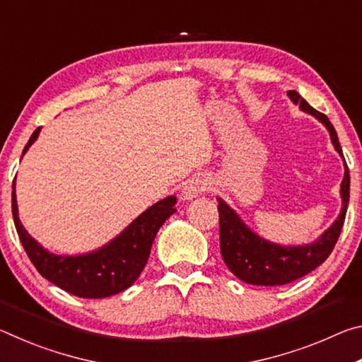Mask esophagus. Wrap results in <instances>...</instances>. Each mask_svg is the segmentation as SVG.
<instances>
[{
	"label": "esophagus",
	"mask_w": 362,
	"mask_h": 362,
	"mask_svg": "<svg viewBox=\"0 0 362 362\" xmlns=\"http://www.w3.org/2000/svg\"><path fill=\"white\" fill-rule=\"evenodd\" d=\"M206 189L204 182L199 179H192L188 180L182 188V198L183 199H193L196 196L201 194Z\"/></svg>",
	"instance_id": "esophagus-1"
}]
</instances>
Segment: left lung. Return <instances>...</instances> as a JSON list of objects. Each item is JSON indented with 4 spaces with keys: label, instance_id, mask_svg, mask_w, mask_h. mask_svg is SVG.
<instances>
[{
    "label": "left lung",
    "instance_id": "1",
    "mask_svg": "<svg viewBox=\"0 0 362 362\" xmlns=\"http://www.w3.org/2000/svg\"><path fill=\"white\" fill-rule=\"evenodd\" d=\"M287 95L303 112L311 113L324 122L330 132L335 150L343 156L339 137L327 116L315 110L296 90H287ZM340 193L343 206L339 218L316 243L298 247H281L262 240L241 222V218L222 199H218L220 252L226 267L236 278L255 286H283L313 272L332 252L345 222L348 201H350V173L346 163Z\"/></svg>",
    "mask_w": 362,
    "mask_h": 362
}]
</instances>
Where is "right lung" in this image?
Here are the masks:
<instances>
[{"mask_svg": "<svg viewBox=\"0 0 362 362\" xmlns=\"http://www.w3.org/2000/svg\"><path fill=\"white\" fill-rule=\"evenodd\" d=\"M40 134L36 129L23 148L25 155ZM16 182H12V217L28 259L42 278L81 298H102L126 291L136 283L150 257L158 230L175 212V196L159 201L139 216L121 235L95 252L62 257L49 254L23 228L17 216Z\"/></svg>", "mask_w": 362, "mask_h": 362, "instance_id": "add662e5", "label": "right lung"}]
</instances>
